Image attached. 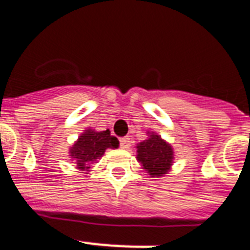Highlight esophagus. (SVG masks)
<instances>
[{"instance_id":"esophagus-1","label":"esophagus","mask_w":250,"mask_h":250,"mask_svg":"<svg viewBox=\"0 0 250 250\" xmlns=\"http://www.w3.org/2000/svg\"><path fill=\"white\" fill-rule=\"evenodd\" d=\"M119 145H121L122 149H128L129 146H131V143H129V137H122L119 139Z\"/></svg>"}]
</instances>
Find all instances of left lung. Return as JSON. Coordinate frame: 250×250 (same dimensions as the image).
<instances>
[{
	"label": "left lung",
	"mask_w": 250,
	"mask_h": 250,
	"mask_svg": "<svg viewBox=\"0 0 250 250\" xmlns=\"http://www.w3.org/2000/svg\"><path fill=\"white\" fill-rule=\"evenodd\" d=\"M137 160L151 177H159L171 168L173 150L158 135H150L137 145Z\"/></svg>",
	"instance_id": "left-lung-1"
}]
</instances>
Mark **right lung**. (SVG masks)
<instances>
[{"instance_id":"add662e5","label":"right lung","mask_w":250,"mask_h":250,"mask_svg":"<svg viewBox=\"0 0 250 250\" xmlns=\"http://www.w3.org/2000/svg\"><path fill=\"white\" fill-rule=\"evenodd\" d=\"M118 145V139L114 136H110L109 129L101 132L88 129L82 133V136H79L78 141L72 146L70 155L77 160L78 168L84 169V168H90L86 166L99 159L107 147L117 149Z\"/></svg>"}]
</instances>
